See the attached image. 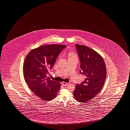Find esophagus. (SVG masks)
I'll list each match as a JSON object with an SVG mask.
<instances>
[{"instance_id":"34e87169","label":"esophagus","mask_w":130,"mask_h":130,"mask_svg":"<svg viewBox=\"0 0 130 130\" xmlns=\"http://www.w3.org/2000/svg\"><path fill=\"white\" fill-rule=\"evenodd\" d=\"M61 84L63 86H68L69 84V83H66V82H62Z\"/></svg>"}]
</instances>
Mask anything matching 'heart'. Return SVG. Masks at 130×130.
<instances>
[{
  "mask_svg": "<svg viewBox=\"0 0 130 130\" xmlns=\"http://www.w3.org/2000/svg\"><path fill=\"white\" fill-rule=\"evenodd\" d=\"M68 57L69 59H74L77 60L78 59V56L77 54L74 52H69L68 54Z\"/></svg>",
  "mask_w": 130,
  "mask_h": 130,
  "instance_id": "obj_1",
  "label": "heart"
}]
</instances>
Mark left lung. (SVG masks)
<instances>
[{
    "label": "left lung",
    "instance_id": "left-lung-1",
    "mask_svg": "<svg viewBox=\"0 0 130 130\" xmlns=\"http://www.w3.org/2000/svg\"><path fill=\"white\" fill-rule=\"evenodd\" d=\"M79 61L80 74L85 75V81L77 85L74 96L80 103H86L94 98L102 90L107 70L103 58L88 47L75 44Z\"/></svg>",
    "mask_w": 130,
    "mask_h": 130
}]
</instances>
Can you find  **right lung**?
<instances>
[{
    "label": "right lung",
    "instance_id": "right-lung-1",
    "mask_svg": "<svg viewBox=\"0 0 130 130\" xmlns=\"http://www.w3.org/2000/svg\"><path fill=\"white\" fill-rule=\"evenodd\" d=\"M66 46L54 44L39 47L30 51L25 59L23 68L25 80L32 92L43 100H53L60 88V84L51 80L46 74Z\"/></svg>",
    "mask_w": 130,
    "mask_h": 130
}]
</instances>
